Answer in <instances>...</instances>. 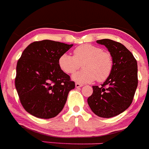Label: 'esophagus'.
Segmentation results:
<instances>
[{
  "mask_svg": "<svg viewBox=\"0 0 149 149\" xmlns=\"http://www.w3.org/2000/svg\"><path fill=\"white\" fill-rule=\"evenodd\" d=\"M75 86H76V88H79V87H81V86H83V84H80V83H78V82H76V83L75 84Z\"/></svg>",
  "mask_w": 149,
  "mask_h": 149,
  "instance_id": "34e87169",
  "label": "esophagus"
}]
</instances>
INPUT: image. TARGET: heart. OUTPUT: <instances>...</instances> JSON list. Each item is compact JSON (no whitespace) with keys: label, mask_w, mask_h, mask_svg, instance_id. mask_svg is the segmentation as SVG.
Segmentation results:
<instances>
[{"label":"heart","mask_w":149,"mask_h":149,"mask_svg":"<svg viewBox=\"0 0 149 149\" xmlns=\"http://www.w3.org/2000/svg\"><path fill=\"white\" fill-rule=\"evenodd\" d=\"M59 67L68 74L75 73L79 68L83 70L75 73L73 79L79 83H91L96 79L103 82L112 73L113 59L110 52L101 47L83 44L73 50V55L63 54L58 60Z\"/></svg>","instance_id":"b5f03b06"}]
</instances>
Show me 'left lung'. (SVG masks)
<instances>
[{"instance_id":"1","label":"left lung","mask_w":149,"mask_h":149,"mask_svg":"<svg viewBox=\"0 0 149 149\" xmlns=\"http://www.w3.org/2000/svg\"><path fill=\"white\" fill-rule=\"evenodd\" d=\"M97 43L108 48L113 57V68L100 86H92L93 92L87 102L97 116L111 118L120 114L132 103L138 83V64L133 54L121 43L111 39Z\"/></svg>"}]
</instances>
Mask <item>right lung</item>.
<instances>
[{"label": "right lung", "mask_w": 149, "mask_h": 149, "mask_svg": "<svg viewBox=\"0 0 149 149\" xmlns=\"http://www.w3.org/2000/svg\"><path fill=\"white\" fill-rule=\"evenodd\" d=\"M73 44L43 40L30 44L17 65L15 87L27 112L51 119L63 110L75 82L59 67L58 60Z\"/></svg>", "instance_id": "obj_1"}]
</instances>
